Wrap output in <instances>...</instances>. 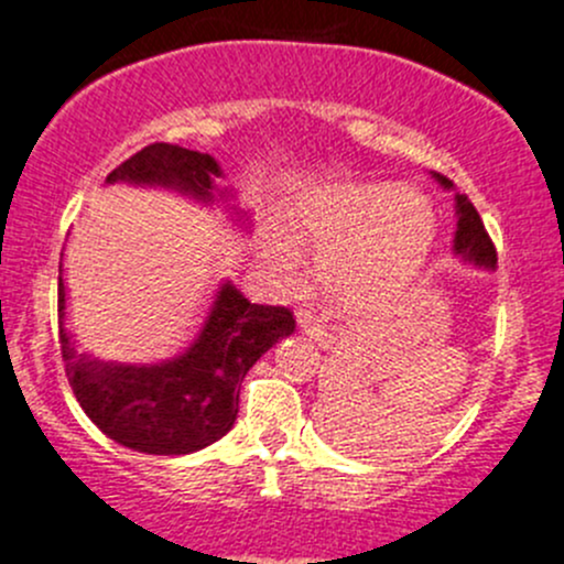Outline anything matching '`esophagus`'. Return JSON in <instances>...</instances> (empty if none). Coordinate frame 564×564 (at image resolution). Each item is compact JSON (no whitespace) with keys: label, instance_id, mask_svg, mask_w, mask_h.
Returning <instances> with one entry per match:
<instances>
[{"label":"esophagus","instance_id":"1","mask_svg":"<svg viewBox=\"0 0 564 564\" xmlns=\"http://www.w3.org/2000/svg\"><path fill=\"white\" fill-rule=\"evenodd\" d=\"M295 323H299L301 332H304L306 337L315 339V343H321V345L332 343V334L326 332V326H323V321L315 315V312L299 310V312H295Z\"/></svg>","mask_w":564,"mask_h":564}]
</instances>
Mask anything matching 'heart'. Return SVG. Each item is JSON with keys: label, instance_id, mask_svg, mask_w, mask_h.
<instances>
[{"label": "heart", "instance_id": "heart-1", "mask_svg": "<svg viewBox=\"0 0 564 564\" xmlns=\"http://www.w3.org/2000/svg\"><path fill=\"white\" fill-rule=\"evenodd\" d=\"M290 225L301 241L333 243L321 258L323 280L359 301L409 280L425 260L436 230L431 205L420 194L389 186H345L315 194L295 205ZM271 258L290 271L295 249L274 236Z\"/></svg>", "mask_w": 564, "mask_h": 564}]
</instances>
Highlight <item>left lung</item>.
Returning <instances> with one entry per match:
<instances>
[{
  "instance_id": "obj_1",
  "label": "left lung",
  "mask_w": 564,
  "mask_h": 564,
  "mask_svg": "<svg viewBox=\"0 0 564 564\" xmlns=\"http://www.w3.org/2000/svg\"><path fill=\"white\" fill-rule=\"evenodd\" d=\"M438 183L444 188H453V181H447L444 175L433 172ZM455 214H458V230H455L453 252L458 254L464 263L477 265V269H496V247L490 241V236L485 232L482 219H479L477 208L471 205V199L466 194H455Z\"/></svg>"
}]
</instances>
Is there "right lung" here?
<instances>
[{
  "label": "right lung",
  "mask_w": 564,
  "mask_h": 564,
  "mask_svg": "<svg viewBox=\"0 0 564 564\" xmlns=\"http://www.w3.org/2000/svg\"><path fill=\"white\" fill-rule=\"evenodd\" d=\"M214 155L155 142L122 161L106 183L175 188L199 203L230 197L216 188ZM59 350L76 400L95 425L144 455H188L219 442L238 416V394L254 361L293 334L288 306H263L225 282L197 339L159 365H111L79 354L65 328V282L59 263Z\"/></svg>",
  "instance_id": "right-lung-1"
}]
</instances>
